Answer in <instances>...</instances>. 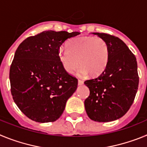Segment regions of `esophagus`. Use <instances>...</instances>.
Masks as SVG:
<instances>
[{
    "label": "esophagus",
    "mask_w": 147,
    "mask_h": 147,
    "mask_svg": "<svg viewBox=\"0 0 147 147\" xmlns=\"http://www.w3.org/2000/svg\"><path fill=\"white\" fill-rule=\"evenodd\" d=\"M83 84H84V82H83L82 80H78V85H82Z\"/></svg>",
    "instance_id": "34e87169"
}]
</instances>
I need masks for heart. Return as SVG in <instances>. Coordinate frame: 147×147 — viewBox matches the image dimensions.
I'll list each match as a JSON object with an SVG mask.
<instances>
[{
	"label": "heart",
	"instance_id": "heart-1",
	"mask_svg": "<svg viewBox=\"0 0 147 147\" xmlns=\"http://www.w3.org/2000/svg\"><path fill=\"white\" fill-rule=\"evenodd\" d=\"M109 58L107 42L99 37H81L71 40L67 49H60L59 59L65 71L73 74L79 66L82 76H96L104 71Z\"/></svg>",
	"mask_w": 147,
	"mask_h": 147
}]
</instances>
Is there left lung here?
I'll return each mask as SVG.
<instances>
[{
    "label": "left lung",
    "instance_id": "left-lung-1",
    "mask_svg": "<svg viewBox=\"0 0 147 147\" xmlns=\"http://www.w3.org/2000/svg\"><path fill=\"white\" fill-rule=\"evenodd\" d=\"M93 34L107 42L109 58L99 76L84 82L90 90L85 101V110L94 121H112L125 115L134 102L139 83L137 61L119 37L105 33Z\"/></svg>",
    "mask_w": 147,
    "mask_h": 147
}]
</instances>
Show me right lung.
<instances>
[{"instance_id": "right-lung-1", "label": "right lung", "mask_w": 147, "mask_h": 147, "mask_svg": "<svg viewBox=\"0 0 147 147\" xmlns=\"http://www.w3.org/2000/svg\"><path fill=\"white\" fill-rule=\"evenodd\" d=\"M80 32L45 31L19 45L10 66L11 93L28 119L46 123L57 120L78 80L66 72L59 59L62 44Z\"/></svg>"}]
</instances>
